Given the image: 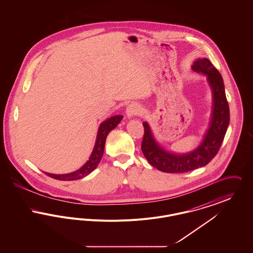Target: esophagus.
<instances>
[{
	"mask_svg": "<svg viewBox=\"0 0 253 253\" xmlns=\"http://www.w3.org/2000/svg\"><path fill=\"white\" fill-rule=\"evenodd\" d=\"M140 112H141L140 106L137 103H134V102L129 104V106L127 107V110H126V114H127L128 118H132L134 116H137V115L140 114Z\"/></svg>",
	"mask_w": 253,
	"mask_h": 253,
	"instance_id": "obj_1",
	"label": "esophagus"
}]
</instances>
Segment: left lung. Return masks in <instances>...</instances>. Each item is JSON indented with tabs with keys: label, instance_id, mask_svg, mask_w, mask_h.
<instances>
[{
	"label": "left lung",
	"instance_id": "left-lung-1",
	"mask_svg": "<svg viewBox=\"0 0 253 253\" xmlns=\"http://www.w3.org/2000/svg\"><path fill=\"white\" fill-rule=\"evenodd\" d=\"M192 68L195 72L207 75L212 89L213 111L211 126L203 142L197 149L189 154L174 155L166 152L157 144L149 124L144 122L142 153L152 166L164 172H186L206 166L216 156L229 126V103L221 74L208 59L195 60Z\"/></svg>",
	"mask_w": 253,
	"mask_h": 253
}]
</instances>
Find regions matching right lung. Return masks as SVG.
<instances>
[{"label":"right lung","mask_w":253,"mask_h":253,"mask_svg":"<svg viewBox=\"0 0 253 253\" xmlns=\"http://www.w3.org/2000/svg\"><path fill=\"white\" fill-rule=\"evenodd\" d=\"M122 118H123L122 116H114L100 124L93 153H92L91 157H89V160L82 168L79 169L76 171L70 172V173H66V174H53V173H48V172H44V173L51 178L62 181L77 180V179H81L86 175H88L90 172H92L96 168V166L98 165L99 161L102 158L105 140H106V137H107L109 132H111L114 128L117 127V125L121 122Z\"/></svg>","instance_id":"1"}]
</instances>
